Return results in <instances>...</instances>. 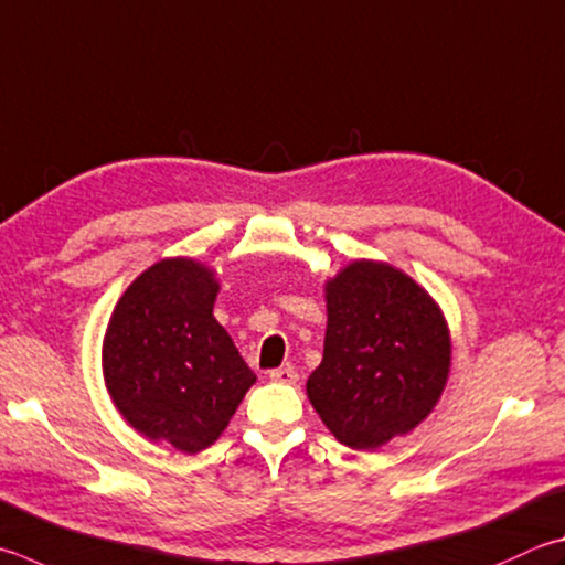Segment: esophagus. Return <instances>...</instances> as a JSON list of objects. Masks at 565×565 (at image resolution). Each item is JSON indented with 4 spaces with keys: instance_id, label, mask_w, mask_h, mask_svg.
I'll list each match as a JSON object with an SVG mask.
<instances>
[{
    "instance_id": "obj_1",
    "label": "esophagus",
    "mask_w": 565,
    "mask_h": 565,
    "mask_svg": "<svg viewBox=\"0 0 565 565\" xmlns=\"http://www.w3.org/2000/svg\"><path fill=\"white\" fill-rule=\"evenodd\" d=\"M269 381L281 383V385H294L299 381V373H296L294 367H274V371H269Z\"/></svg>"
}]
</instances>
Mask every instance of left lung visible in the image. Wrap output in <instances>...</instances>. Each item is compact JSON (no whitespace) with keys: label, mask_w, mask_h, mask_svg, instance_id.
I'll list each match as a JSON object with an SVG mask.
<instances>
[{"label":"left lung","mask_w":565,"mask_h":565,"mask_svg":"<svg viewBox=\"0 0 565 565\" xmlns=\"http://www.w3.org/2000/svg\"><path fill=\"white\" fill-rule=\"evenodd\" d=\"M323 361L306 381L338 443L375 452L433 413L452 365L439 303L403 269L355 259L323 284Z\"/></svg>","instance_id":"1"}]
</instances>
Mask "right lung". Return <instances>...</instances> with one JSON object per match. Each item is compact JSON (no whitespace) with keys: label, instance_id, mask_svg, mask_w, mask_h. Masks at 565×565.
Returning <instances> with one entry per match:
<instances>
[{"label":"right lung","instance_id":"obj_1","mask_svg":"<svg viewBox=\"0 0 565 565\" xmlns=\"http://www.w3.org/2000/svg\"><path fill=\"white\" fill-rule=\"evenodd\" d=\"M217 294L214 266L190 256L160 259L122 291L100 351L106 390L122 419L184 455L217 443L256 383L212 313Z\"/></svg>","mask_w":565,"mask_h":565}]
</instances>
